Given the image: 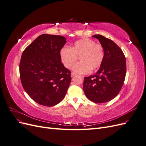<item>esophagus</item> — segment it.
<instances>
[{
  "instance_id": "34e87169",
  "label": "esophagus",
  "mask_w": 146,
  "mask_h": 146,
  "mask_svg": "<svg viewBox=\"0 0 146 146\" xmlns=\"http://www.w3.org/2000/svg\"><path fill=\"white\" fill-rule=\"evenodd\" d=\"M76 76H77L76 74H75V73H74V72H72V73H71V77H74Z\"/></svg>"
}]
</instances>
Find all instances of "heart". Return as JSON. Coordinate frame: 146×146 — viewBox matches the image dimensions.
<instances>
[{
    "mask_svg": "<svg viewBox=\"0 0 146 146\" xmlns=\"http://www.w3.org/2000/svg\"><path fill=\"white\" fill-rule=\"evenodd\" d=\"M60 58L65 67L71 69L80 57L81 62L74 66L75 73L85 74L91 69L96 70L102 64L105 52L103 46L94 40L84 38L74 43L72 48L63 47L60 50Z\"/></svg>",
    "mask_w": 146,
    "mask_h": 146,
    "instance_id": "b5f03b06",
    "label": "heart"
}]
</instances>
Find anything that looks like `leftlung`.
I'll use <instances>...</instances> for the list:
<instances>
[{"instance_id":"1","label":"left lung","mask_w":146,"mask_h":146,"mask_svg":"<svg viewBox=\"0 0 146 146\" xmlns=\"http://www.w3.org/2000/svg\"><path fill=\"white\" fill-rule=\"evenodd\" d=\"M92 37L98 39L103 46L105 57L96 74L84 78L83 88L88 99L95 103H105L116 97L123 85L125 57L120 47L111 39L100 35Z\"/></svg>"}]
</instances>
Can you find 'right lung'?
<instances>
[{
    "label": "right lung",
    "mask_w": 146,
    "mask_h": 146,
    "mask_svg": "<svg viewBox=\"0 0 146 146\" xmlns=\"http://www.w3.org/2000/svg\"><path fill=\"white\" fill-rule=\"evenodd\" d=\"M66 42L60 35L42 34L25 48L21 58L22 85L36 103L52 107L65 97L70 71L61 63L60 50Z\"/></svg>",
    "instance_id": "1"
}]
</instances>
